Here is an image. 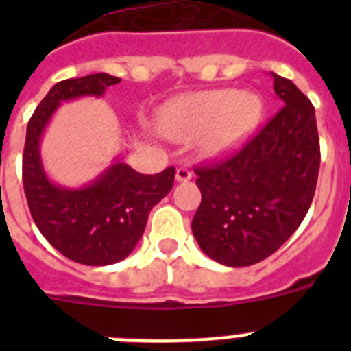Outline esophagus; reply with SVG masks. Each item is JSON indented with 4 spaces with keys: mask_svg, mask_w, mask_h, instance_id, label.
I'll list each match as a JSON object with an SVG mask.
<instances>
[{
    "mask_svg": "<svg viewBox=\"0 0 351 351\" xmlns=\"http://www.w3.org/2000/svg\"><path fill=\"white\" fill-rule=\"evenodd\" d=\"M191 178H193V176H191V172L188 169H184V167H179V169L176 170V181L178 182L190 181Z\"/></svg>",
    "mask_w": 351,
    "mask_h": 351,
    "instance_id": "34e87169",
    "label": "esophagus"
}]
</instances>
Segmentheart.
<instances>
[{
	"label": "heart",
	"mask_w": 351,
	"mask_h": 351,
	"mask_svg": "<svg viewBox=\"0 0 351 351\" xmlns=\"http://www.w3.org/2000/svg\"><path fill=\"white\" fill-rule=\"evenodd\" d=\"M263 105L255 93L210 89L179 96L160 110L161 132L176 141L197 138L207 158H221L243 147L262 121Z\"/></svg>",
	"instance_id": "1"
}]
</instances>
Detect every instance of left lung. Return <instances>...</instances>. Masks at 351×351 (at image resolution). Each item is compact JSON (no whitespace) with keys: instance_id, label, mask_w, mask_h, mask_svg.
I'll return each instance as SVG.
<instances>
[{"instance_id":"left-lung-1","label":"left lung","mask_w":351,"mask_h":351,"mask_svg":"<svg viewBox=\"0 0 351 351\" xmlns=\"http://www.w3.org/2000/svg\"><path fill=\"white\" fill-rule=\"evenodd\" d=\"M271 75L283 108L237 154L195 170L202 202L191 230L200 250L228 267H247L280 250L315 197V107L291 80Z\"/></svg>"}]
</instances>
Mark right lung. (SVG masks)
<instances>
[{"instance_id":"1","label":"right lung","mask_w":351,"mask_h":351,"mask_svg":"<svg viewBox=\"0 0 351 351\" xmlns=\"http://www.w3.org/2000/svg\"><path fill=\"white\" fill-rule=\"evenodd\" d=\"M119 77L93 73L54 84L40 101L26 130L23 182L38 230L61 255L84 265H110L125 260L144 234L149 213L172 190L176 169L144 176L119 156L84 186L56 184L43 169L40 142L58 107L84 96L100 98Z\"/></svg>"}]
</instances>
